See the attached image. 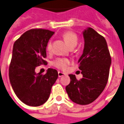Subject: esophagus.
I'll return each instance as SVG.
<instances>
[{
	"label": "esophagus",
	"instance_id": "obj_1",
	"mask_svg": "<svg viewBox=\"0 0 124 124\" xmlns=\"http://www.w3.org/2000/svg\"><path fill=\"white\" fill-rule=\"evenodd\" d=\"M64 75H65V73H63V72H61V71H58V77H59L64 76Z\"/></svg>",
	"mask_w": 124,
	"mask_h": 124
}]
</instances>
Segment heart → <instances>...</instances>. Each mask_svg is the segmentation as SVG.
<instances>
[{
  "label": "heart",
  "instance_id": "b5f03b06",
  "mask_svg": "<svg viewBox=\"0 0 124 124\" xmlns=\"http://www.w3.org/2000/svg\"><path fill=\"white\" fill-rule=\"evenodd\" d=\"M63 39H64V42L68 45L70 48H73L77 45L78 42V35L73 31H66L63 33ZM51 42H49L47 45V50L48 51H50L51 49ZM70 63V61L66 59V58H57L54 62H53V65L58 68V69L64 70L67 68V66Z\"/></svg>",
  "mask_w": 124,
  "mask_h": 124
}]
</instances>
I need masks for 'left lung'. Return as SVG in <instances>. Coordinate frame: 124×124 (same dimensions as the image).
I'll return each mask as SVG.
<instances>
[{
    "mask_svg": "<svg viewBox=\"0 0 124 124\" xmlns=\"http://www.w3.org/2000/svg\"><path fill=\"white\" fill-rule=\"evenodd\" d=\"M84 49L78 60L83 78L77 80L69 75L70 83L66 87L70 99L78 105L93 103L105 89L108 82L111 59L106 40L92 28L83 32Z\"/></svg>",
    "mask_w": 124,
    "mask_h": 124,
    "instance_id": "8db88e82",
    "label": "left lung"
}]
</instances>
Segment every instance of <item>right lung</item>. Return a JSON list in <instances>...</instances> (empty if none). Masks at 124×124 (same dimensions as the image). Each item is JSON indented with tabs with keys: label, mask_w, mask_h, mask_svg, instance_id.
<instances>
[{
	"label": "right lung",
	"mask_w": 124,
	"mask_h": 124,
	"mask_svg": "<svg viewBox=\"0 0 124 124\" xmlns=\"http://www.w3.org/2000/svg\"><path fill=\"white\" fill-rule=\"evenodd\" d=\"M54 33L49 30L31 29L13 46L9 80L17 97L28 106H39L46 103L58 77V71L53 68H49L44 75L35 71L37 66L47 63L44 60L46 47Z\"/></svg>",
	"instance_id": "add662e5"
}]
</instances>
